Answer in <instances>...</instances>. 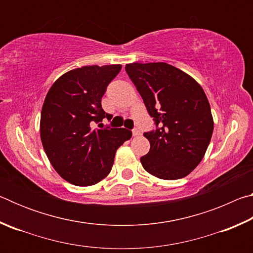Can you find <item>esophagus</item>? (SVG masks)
<instances>
[{"instance_id": "1", "label": "esophagus", "mask_w": 253, "mask_h": 253, "mask_svg": "<svg viewBox=\"0 0 253 253\" xmlns=\"http://www.w3.org/2000/svg\"><path fill=\"white\" fill-rule=\"evenodd\" d=\"M139 134H140L139 129H137V128H134V129H132V136H138Z\"/></svg>"}]
</instances>
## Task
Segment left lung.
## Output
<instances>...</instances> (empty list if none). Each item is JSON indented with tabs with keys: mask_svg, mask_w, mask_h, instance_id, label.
Here are the masks:
<instances>
[{
	"mask_svg": "<svg viewBox=\"0 0 253 253\" xmlns=\"http://www.w3.org/2000/svg\"><path fill=\"white\" fill-rule=\"evenodd\" d=\"M156 129L145 132L151 148L144 169L162 179L185 177L200 164L213 134L211 107L202 87L165 62L126 65Z\"/></svg>",
	"mask_w": 253,
	"mask_h": 253,
	"instance_id": "left-lung-1",
	"label": "left lung"
}]
</instances>
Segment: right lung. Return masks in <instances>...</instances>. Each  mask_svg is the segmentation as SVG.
<instances>
[{
	"label": "right lung",
	"instance_id": "1",
	"mask_svg": "<svg viewBox=\"0 0 253 253\" xmlns=\"http://www.w3.org/2000/svg\"><path fill=\"white\" fill-rule=\"evenodd\" d=\"M121 65L84 66L63 74L51 85L42 106L40 136L51 165L67 182L93 185L110 173L115 154L131 137L126 128H93L105 117L107 85Z\"/></svg>",
	"mask_w": 253,
	"mask_h": 253
}]
</instances>
